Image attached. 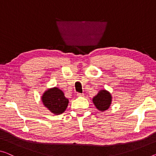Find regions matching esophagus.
I'll return each mask as SVG.
<instances>
[{
	"mask_svg": "<svg viewBox=\"0 0 156 156\" xmlns=\"http://www.w3.org/2000/svg\"><path fill=\"white\" fill-rule=\"evenodd\" d=\"M78 97H83V93H77V94H76Z\"/></svg>",
	"mask_w": 156,
	"mask_h": 156,
	"instance_id": "obj_1",
	"label": "esophagus"
}]
</instances>
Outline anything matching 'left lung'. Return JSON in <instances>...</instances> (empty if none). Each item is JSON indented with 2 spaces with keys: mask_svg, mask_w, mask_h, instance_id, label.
Here are the masks:
<instances>
[{
  "mask_svg": "<svg viewBox=\"0 0 156 156\" xmlns=\"http://www.w3.org/2000/svg\"><path fill=\"white\" fill-rule=\"evenodd\" d=\"M112 100V95L109 91L106 90H101L93 98V102L98 110L104 112L109 108Z\"/></svg>",
  "mask_w": 156,
  "mask_h": 156,
  "instance_id": "obj_1",
  "label": "left lung"
}]
</instances>
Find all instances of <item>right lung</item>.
<instances>
[{
	"label": "right lung",
	"instance_id": "obj_1",
	"mask_svg": "<svg viewBox=\"0 0 156 156\" xmlns=\"http://www.w3.org/2000/svg\"><path fill=\"white\" fill-rule=\"evenodd\" d=\"M42 102L51 113L58 115L63 113L66 109L69 100L65 97L61 89L54 87L49 88L43 93Z\"/></svg>",
	"mask_w": 156,
	"mask_h": 156
}]
</instances>
